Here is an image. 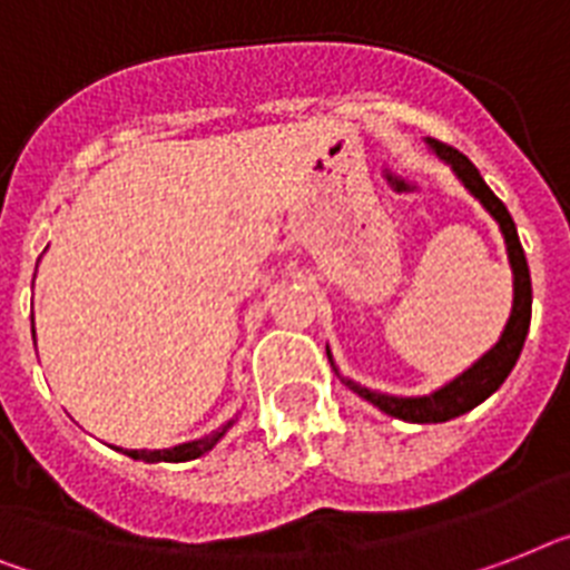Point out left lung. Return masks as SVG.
<instances>
[{"mask_svg": "<svg viewBox=\"0 0 570 570\" xmlns=\"http://www.w3.org/2000/svg\"><path fill=\"white\" fill-rule=\"evenodd\" d=\"M431 150L436 157L449 163L451 171L458 174V180L463 183L465 189L472 191L478 200L483 204V209L498 220L501 235H504L507 256H510L512 267V312L507 320L504 332L498 337V343L489 352H483L481 358L474 361L465 373H460L458 379L449 381L445 387L428 393V396H387V393H379V390L361 387L358 381L343 379L337 373L335 361H332V352H328V361L335 366V373L341 375V381L350 390H355L361 399H366L370 404H375L379 411H384L387 416H396L404 422H416V425H425V422H449L454 416H463L472 407L489 399L501 384H504L507 375L512 373V366L519 361L521 346H524V337H528L530 328V312H533V288H530V267L524 250H521L519 233H515V224H512L510 212L495 197V191L489 189L483 183L481 171L472 166V159L463 157L458 148L451 145L436 142V139H428Z\"/></svg>", "mask_w": 570, "mask_h": 570, "instance_id": "1", "label": "left lung"}]
</instances>
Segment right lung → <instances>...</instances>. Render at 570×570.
Instances as JSON below:
<instances>
[{"label": "right lung", "mask_w": 570, "mask_h": 570, "mask_svg": "<svg viewBox=\"0 0 570 570\" xmlns=\"http://www.w3.org/2000/svg\"><path fill=\"white\" fill-rule=\"evenodd\" d=\"M235 420H229L227 425H220L218 431H212V434L200 436V440H191V443H180V445H174V449H125L127 458H134V460H145V463H186V460H197V458H204L206 451H212L215 445H218V440L224 434H227L229 428H233ZM121 451V449H119Z\"/></svg>", "instance_id": "obj_1"}]
</instances>
